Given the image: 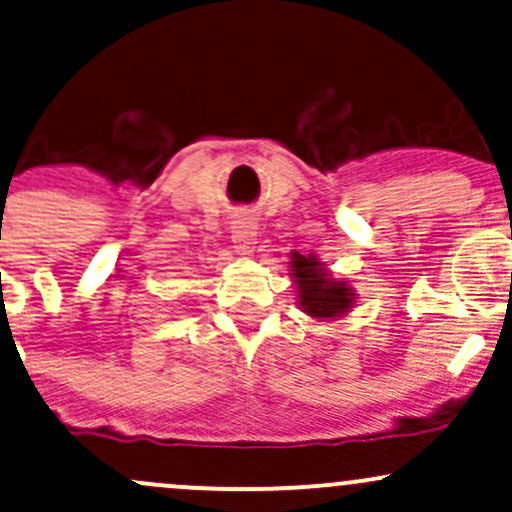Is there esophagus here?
<instances>
[{"label":"esophagus","instance_id":"1","mask_svg":"<svg viewBox=\"0 0 512 512\" xmlns=\"http://www.w3.org/2000/svg\"><path fill=\"white\" fill-rule=\"evenodd\" d=\"M231 238H233V245H236V250L240 252V255H250V252L255 250V243H257L255 221H252L250 216H238L231 226Z\"/></svg>","mask_w":512,"mask_h":512}]
</instances>
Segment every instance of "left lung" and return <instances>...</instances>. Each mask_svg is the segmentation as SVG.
Segmentation results:
<instances>
[{
  "mask_svg": "<svg viewBox=\"0 0 512 512\" xmlns=\"http://www.w3.org/2000/svg\"><path fill=\"white\" fill-rule=\"evenodd\" d=\"M291 272L298 286V305L315 320H337L354 308L356 293L346 281L322 267L315 255L291 252Z\"/></svg>",
  "mask_w": 512,
  "mask_h": 512,
  "instance_id": "obj_1",
  "label": "left lung"
}]
</instances>
